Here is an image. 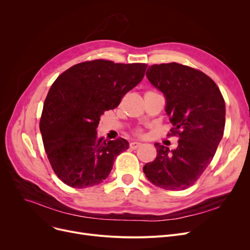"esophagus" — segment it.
Wrapping results in <instances>:
<instances>
[{"instance_id":"1","label":"esophagus","mask_w":250,"mask_h":250,"mask_svg":"<svg viewBox=\"0 0 250 250\" xmlns=\"http://www.w3.org/2000/svg\"><path fill=\"white\" fill-rule=\"evenodd\" d=\"M140 146H142V143H140V142H132L129 144V147H130V149H137V148H139Z\"/></svg>"}]
</instances>
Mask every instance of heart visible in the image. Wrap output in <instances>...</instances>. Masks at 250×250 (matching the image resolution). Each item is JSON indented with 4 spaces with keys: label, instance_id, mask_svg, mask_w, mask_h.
<instances>
[{
    "label": "heart",
    "instance_id": "b5f03b06",
    "mask_svg": "<svg viewBox=\"0 0 250 250\" xmlns=\"http://www.w3.org/2000/svg\"><path fill=\"white\" fill-rule=\"evenodd\" d=\"M147 93H154V92H147Z\"/></svg>",
    "mask_w": 250,
    "mask_h": 250
}]
</instances>
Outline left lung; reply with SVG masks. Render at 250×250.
<instances>
[{
    "label": "left lung",
    "mask_w": 250,
    "mask_h": 250,
    "mask_svg": "<svg viewBox=\"0 0 250 250\" xmlns=\"http://www.w3.org/2000/svg\"><path fill=\"white\" fill-rule=\"evenodd\" d=\"M149 82L161 91L165 111L179 137L176 149L155 143L157 157L143 167L154 186L167 190L191 187L211 163L225 127V101L203 72L177 62L149 65Z\"/></svg>",
    "instance_id": "8db88e82"
}]
</instances>
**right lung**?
Returning a JSON list of instances; mask_svg holds the SVG:
<instances>
[{
  "instance_id": "obj_1",
  "label": "right lung",
  "mask_w": 250,
  "mask_h": 250,
  "mask_svg": "<svg viewBox=\"0 0 250 250\" xmlns=\"http://www.w3.org/2000/svg\"><path fill=\"white\" fill-rule=\"evenodd\" d=\"M146 69V63L96 60L73 65L51 85L39 127L49 163L65 185H99L108 177L116 156L128 149L123 138H97L96 128L104 111L118 106Z\"/></svg>"
}]
</instances>
